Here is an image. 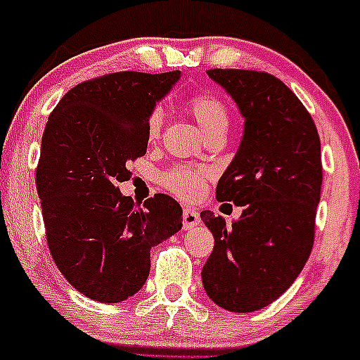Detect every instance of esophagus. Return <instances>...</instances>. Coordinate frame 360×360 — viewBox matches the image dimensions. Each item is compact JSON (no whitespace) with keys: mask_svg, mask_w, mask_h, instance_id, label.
I'll list each match as a JSON object with an SVG mask.
<instances>
[{"mask_svg":"<svg viewBox=\"0 0 360 360\" xmlns=\"http://www.w3.org/2000/svg\"><path fill=\"white\" fill-rule=\"evenodd\" d=\"M181 224H184L185 231H191L192 227L201 224V217H199L198 211H194L192 207H184V213H181Z\"/></svg>","mask_w":360,"mask_h":360,"instance_id":"obj_1","label":"esophagus"}]
</instances>
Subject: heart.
Returning <instances> with one entry per match:
<instances>
[{"instance_id":"b5f03b06","label":"heart","mask_w":360,"mask_h":360,"mask_svg":"<svg viewBox=\"0 0 360 360\" xmlns=\"http://www.w3.org/2000/svg\"><path fill=\"white\" fill-rule=\"evenodd\" d=\"M187 109L201 126L202 131L206 133V136L214 135V133H225V129L229 128L231 109L224 97H220L217 91H198L188 98ZM161 126L162 112L159 107H155L147 121V133L150 139H155L159 135ZM206 179L207 175L205 169L194 168V166H176L161 176V184L176 198L184 199V201H195L205 192Z\"/></svg>"}]
</instances>
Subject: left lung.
<instances>
[{
  "label": "left lung",
  "mask_w": 360,
  "mask_h": 360,
  "mask_svg": "<svg viewBox=\"0 0 360 360\" xmlns=\"http://www.w3.org/2000/svg\"><path fill=\"white\" fill-rule=\"evenodd\" d=\"M244 116L234 161L217 199L244 206L232 227L202 211L214 248L202 284L218 307L255 312L295 283L310 257L321 199V140L312 116L276 76L263 70L210 69Z\"/></svg>",
  "instance_id": "left-lung-1"
}]
</instances>
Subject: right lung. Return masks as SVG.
Listing matches in <instances>:
<instances>
[{
	"instance_id": "obj_1",
	"label": "right lung",
	"mask_w": 360,
	"mask_h": 360,
	"mask_svg": "<svg viewBox=\"0 0 360 360\" xmlns=\"http://www.w3.org/2000/svg\"><path fill=\"white\" fill-rule=\"evenodd\" d=\"M162 74L110 72L79 83L51 110L41 139L36 188L48 248L68 283L100 303L143 286L150 248L181 229V207L155 194L135 206L117 184L147 153V121L179 81Z\"/></svg>"
}]
</instances>
